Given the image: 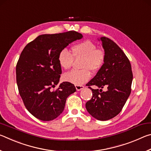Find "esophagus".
I'll return each instance as SVG.
<instances>
[{
  "instance_id": "esophagus-1",
  "label": "esophagus",
  "mask_w": 151,
  "mask_h": 151,
  "mask_svg": "<svg viewBox=\"0 0 151 151\" xmlns=\"http://www.w3.org/2000/svg\"><path fill=\"white\" fill-rule=\"evenodd\" d=\"M75 87H76V91H81L82 89H83L85 86L83 85H75Z\"/></svg>"
}]
</instances>
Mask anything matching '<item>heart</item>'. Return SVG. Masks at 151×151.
Listing matches in <instances>:
<instances>
[{
	"label": "heart",
	"instance_id": "heart-1",
	"mask_svg": "<svg viewBox=\"0 0 151 151\" xmlns=\"http://www.w3.org/2000/svg\"><path fill=\"white\" fill-rule=\"evenodd\" d=\"M73 55L66 48L61 50L58 55L60 66L64 69L71 67L73 57L83 58L81 68L82 70H73L65 74L64 80L76 85H81L88 82L91 77V71L100 70L105 61L104 51L97 48L96 46L89 40L77 43L72 47Z\"/></svg>",
	"mask_w": 151,
	"mask_h": 151
}]
</instances>
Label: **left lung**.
I'll list each match as a JSON object with an SVG mask.
<instances>
[{"label": "left lung", "mask_w": 151, "mask_h": 151, "mask_svg": "<svg viewBox=\"0 0 151 151\" xmlns=\"http://www.w3.org/2000/svg\"><path fill=\"white\" fill-rule=\"evenodd\" d=\"M100 40L104 50L105 61L94 77L86 84L93 96L86 102V109L92 116L99 121H107L116 116L123 108L131 92L132 73L129 58L123 51L109 38ZM96 86L101 89H93ZM107 88L106 91L101 88Z\"/></svg>", "instance_id": "8db88e82"}]
</instances>
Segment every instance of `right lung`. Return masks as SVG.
Wrapping results in <instances>:
<instances>
[{"mask_svg":"<svg viewBox=\"0 0 151 151\" xmlns=\"http://www.w3.org/2000/svg\"><path fill=\"white\" fill-rule=\"evenodd\" d=\"M83 35L76 31L37 37L24 48L16 66L17 83L24 104L30 114L43 121L57 118L64 111L67 97L76 91L73 84L63 82L60 51Z\"/></svg>","mask_w":151,"mask_h":151,"instance_id":"1","label":"right lung"}]
</instances>
